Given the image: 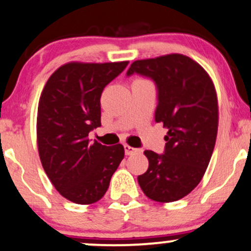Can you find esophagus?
<instances>
[{"instance_id": "34e87169", "label": "esophagus", "mask_w": 251, "mask_h": 251, "mask_svg": "<svg viewBox=\"0 0 251 251\" xmlns=\"http://www.w3.org/2000/svg\"><path fill=\"white\" fill-rule=\"evenodd\" d=\"M124 150H125V154L126 155H131V154H133V153H137V152L139 151V150H138V149L131 148V146H128V145H124Z\"/></svg>"}]
</instances>
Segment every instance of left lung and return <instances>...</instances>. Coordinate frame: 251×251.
<instances>
[{"instance_id":"1","label":"left lung","mask_w":251,"mask_h":251,"mask_svg":"<svg viewBox=\"0 0 251 251\" xmlns=\"http://www.w3.org/2000/svg\"><path fill=\"white\" fill-rule=\"evenodd\" d=\"M133 74L154 82V120L169 129L162 154L144 152L149 169L138 176V183L150 200L178 201L198 185L214 152L218 127L214 83L197 62L181 54L138 60L126 75Z\"/></svg>"}]
</instances>
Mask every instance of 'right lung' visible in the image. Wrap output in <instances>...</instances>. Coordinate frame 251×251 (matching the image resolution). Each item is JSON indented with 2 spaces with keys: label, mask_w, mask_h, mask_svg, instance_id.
I'll return each mask as SVG.
<instances>
[{
  "label": "right lung",
  "mask_w": 251,
  "mask_h": 251,
  "mask_svg": "<svg viewBox=\"0 0 251 251\" xmlns=\"http://www.w3.org/2000/svg\"><path fill=\"white\" fill-rule=\"evenodd\" d=\"M128 61L63 65L51 74L37 108V148L43 170L60 195L76 204L101 200L124 158L122 144L88 139L100 127L103 88Z\"/></svg>",
  "instance_id": "obj_1"
}]
</instances>
